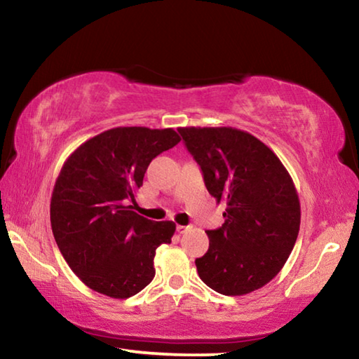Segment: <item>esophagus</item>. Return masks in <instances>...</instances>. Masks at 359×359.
I'll list each match as a JSON object with an SVG mask.
<instances>
[{"mask_svg": "<svg viewBox=\"0 0 359 359\" xmlns=\"http://www.w3.org/2000/svg\"><path fill=\"white\" fill-rule=\"evenodd\" d=\"M175 229H177L179 234H184V233H187L188 229H190V226H184V224H177V226H175Z\"/></svg>", "mask_w": 359, "mask_h": 359, "instance_id": "1", "label": "esophagus"}]
</instances>
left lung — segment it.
Returning a JSON list of instances; mask_svg holds the SVG:
<instances>
[{
	"instance_id": "8db88e82",
	"label": "left lung",
	"mask_w": 359,
	"mask_h": 359,
	"mask_svg": "<svg viewBox=\"0 0 359 359\" xmlns=\"http://www.w3.org/2000/svg\"><path fill=\"white\" fill-rule=\"evenodd\" d=\"M179 133L208 191L226 201L224 223L208 231L209 250L194 261L199 277L226 296L264 287L287 263L299 233L301 205L288 171L247 131L188 126Z\"/></svg>"
}]
</instances>
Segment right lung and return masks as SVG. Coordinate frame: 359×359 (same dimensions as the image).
<instances>
[{"instance_id": "1", "label": "right lung", "mask_w": 359, "mask_h": 359, "mask_svg": "<svg viewBox=\"0 0 359 359\" xmlns=\"http://www.w3.org/2000/svg\"><path fill=\"white\" fill-rule=\"evenodd\" d=\"M180 137L172 128L120 126L88 139L65 161L50 201L52 233L72 272L88 288L126 299L154 280L156 248L172 222L133 210L150 161Z\"/></svg>"}]
</instances>
